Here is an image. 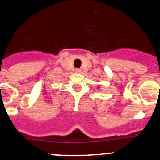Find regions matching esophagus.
Here are the masks:
<instances>
[{"instance_id":"1","label":"esophagus","mask_w":160,"mask_h":160,"mask_svg":"<svg viewBox=\"0 0 160 160\" xmlns=\"http://www.w3.org/2000/svg\"><path fill=\"white\" fill-rule=\"evenodd\" d=\"M74 72H75L76 73H81V70H80V69H75V70H74Z\"/></svg>"}]
</instances>
